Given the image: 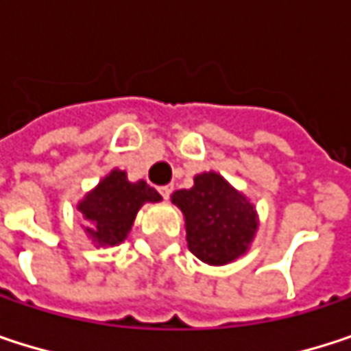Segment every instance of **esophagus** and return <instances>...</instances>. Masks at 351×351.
Returning <instances> with one entry per match:
<instances>
[{
  "mask_svg": "<svg viewBox=\"0 0 351 351\" xmlns=\"http://www.w3.org/2000/svg\"><path fill=\"white\" fill-rule=\"evenodd\" d=\"M158 193H160L165 199H169V197H171V193H173V184H165V186H160V189H158Z\"/></svg>",
  "mask_w": 351,
  "mask_h": 351,
  "instance_id": "esophagus-1",
  "label": "esophagus"
}]
</instances>
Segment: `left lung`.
Masks as SVG:
<instances>
[{
    "label": "left lung",
    "mask_w": 351,
    "mask_h": 351,
    "mask_svg": "<svg viewBox=\"0 0 351 351\" xmlns=\"http://www.w3.org/2000/svg\"><path fill=\"white\" fill-rule=\"evenodd\" d=\"M171 201L184 215L186 244L201 262L223 266L247 252L258 230L256 207L221 175H197Z\"/></svg>",
    "instance_id": "8db88e82"
}]
</instances>
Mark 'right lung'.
<instances>
[{
	"label": "right lung",
	"mask_w": 351,
	"mask_h": 351,
	"mask_svg": "<svg viewBox=\"0 0 351 351\" xmlns=\"http://www.w3.org/2000/svg\"><path fill=\"white\" fill-rule=\"evenodd\" d=\"M162 197L146 180L130 182L123 171L113 169L89 191L77 209L85 217V232L97 247L121 244L144 203H158Z\"/></svg>",
	"instance_id": "add662e5"
}]
</instances>
